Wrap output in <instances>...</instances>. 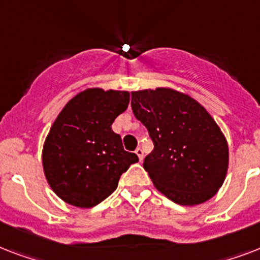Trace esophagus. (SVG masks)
Masks as SVG:
<instances>
[{
	"instance_id": "esophagus-1",
	"label": "esophagus",
	"mask_w": 260,
	"mask_h": 260,
	"mask_svg": "<svg viewBox=\"0 0 260 260\" xmlns=\"http://www.w3.org/2000/svg\"><path fill=\"white\" fill-rule=\"evenodd\" d=\"M135 152H136V155H138V156H139V160L142 162L143 158H144V152H143L142 148H140V147H138V148H136V151H135Z\"/></svg>"
}]
</instances>
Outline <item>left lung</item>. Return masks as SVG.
Segmentation results:
<instances>
[{"label":"left lung","mask_w":260,"mask_h":260,"mask_svg":"<svg viewBox=\"0 0 260 260\" xmlns=\"http://www.w3.org/2000/svg\"><path fill=\"white\" fill-rule=\"evenodd\" d=\"M135 117L148 129L154 150L143 167L154 186L179 205L208 201L228 170V144L201 104L169 87L132 91Z\"/></svg>","instance_id":"8db88e82"}]
</instances>
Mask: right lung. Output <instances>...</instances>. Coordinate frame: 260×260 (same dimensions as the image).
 Listing matches in <instances>:
<instances>
[{
    "label": "right lung",
    "mask_w": 260,
    "mask_h": 260,
    "mask_svg": "<svg viewBox=\"0 0 260 260\" xmlns=\"http://www.w3.org/2000/svg\"><path fill=\"white\" fill-rule=\"evenodd\" d=\"M129 93L98 87L71 98L51 126L43 146L48 185L63 201L93 208L113 193L122 173L139 162L112 131L128 108Z\"/></svg>",
    "instance_id": "obj_1"
}]
</instances>
